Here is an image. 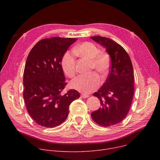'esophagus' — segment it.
<instances>
[{
    "label": "esophagus",
    "instance_id": "1",
    "mask_svg": "<svg viewBox=\"0 0 160 160\" xmlns=\"http://www.w3.org/2000/svg\"><path fill=\"white\" fill-rule=\"evenodd\" d=\"M81 97H82V98H88V97H89V96L88 95V94H85V93H82V95H81Z\"/></svg>",
    "mask_w": 160,
    "mask_h": 160
}]
</instances>
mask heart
Returning <instances> with one entry per match:
<instances>
[{"label":"heart","mask_w":160,"mask_h":160,"mask_svg":"<svg viewBox=\"0 0 160 160\" xmlns=\"http://www.w3.org/2000/svg\"><path fill=\"white\" fill-rule=\"evenodd\" d=\"M75 54L90 59L91 68H94L102 75H105L109 69L110 58L106 52H100L98 48L91 42H83L74 49ZM62 67L65 74L70 78L73 77L75 71V58L70 52H67L62 59ZM100 85V78L96 73L80 75L72 80L70 87L83 93H89L95 91Z\"/></svg>","instance_id":"1"}]
</instances>
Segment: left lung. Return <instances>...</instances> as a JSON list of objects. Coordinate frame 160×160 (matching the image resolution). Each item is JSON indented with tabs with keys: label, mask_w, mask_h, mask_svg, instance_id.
<instances>
[{
	"label": "left lung",
	"mask_w": 160,
	"mask_h": 160,
	"mask_svg": "<svg viewBox=\"0 0 160 160\" xmlns=\"http://www.w3.org/2000/svg\"><path fill=\"white\" fill-rule=\"evenodd\" d=\"M91 39L106 48L112 62L106 82L93 94L101 107L91 115L97 124L110 127L121 122L129 112L134 93L133 66L128 53L113 40L99 36Z\"/></svg>",
	"instance_id": "8db88e82"
}]
</instances>
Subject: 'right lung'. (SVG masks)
<instances>
[{
	"instance_id": "add662e5",
	"label": "right lung",
	"mask_w": 160,
	"mask_h": 160,
	"mask_svg": "<svg viewBox=\"0 0 160 160\" xmlns=\"http://www.w3.org/2000/svg\"><path fill=\"white\" fill-rule=\"evenodd\" d=\"M76 38L54 37L39 41L27 57L23 74V97L28 113L41 127L52 128L63 122L71 103L79 92H61L67 83L62 59Z\"/></svg>"
}]
</instances>
